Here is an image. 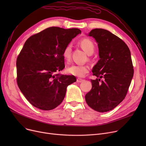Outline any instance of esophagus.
Wrapping results in <instances>:
<instances>
[{
  "label": "esophagus",
  "instance_id": "1",
  "mask_svg": "<svg viewBox=\"0 0 146 146\" xmlns=\"http://www.w3.org/2000/svg\"><path fill=\"white\" fill-rule=\"evenodd\" d=\"M83 81V80L82 79H80V78H78V79H77V82H78V83L82 82Z\"/></svg>",
  "mask_w": 146,
  "mask_h": 146
}]
</instances>
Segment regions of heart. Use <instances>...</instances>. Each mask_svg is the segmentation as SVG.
<instances>
[{
    "instance_id": "heart-1",
    "label": "heart",
    "mask_w": 146,
    "mask_h": 146,
    "mask_svg": "<svg viewBox=\"0 0 146 146\" xmlns=\"http://www.w3.org/2000/svg\"><path fill=\"white\" fill-rule=\"evenodd\" d=\"M79 44L82 48L88 54H93L95 50V45L93 41L89 38H83L80 41ZM72 51V45L71 44H68L65 46L63 50L62 55L64 59L68 61L70 60ZM66 71L68 73L72 75L77 76V77L82 78L89 71V68L87 66L76 65L73 64L67 68Z\"/></svg>"
}]
</instances>
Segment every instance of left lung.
<instances>
[{
	"instance_id": "left-lung-1",
	"label": "left lung",
	"mask_w": 146,
	"mask_h": 146,
	"mask_svg": "<svg viewBox=\"0 0 146 146\" xmlns=\"http://www.w3.org/2000/svg\"><path fill=\"white\" fill-rule=\"evenodd\" d=\"M89 35L98 43L100 60L92 69L93 75L99 79L90 80L92 87L85 100L95 111H110L124 100L131 84L134 74L131 52L121 38L106 29H92Z\"/></svg>"
}]
</instances>
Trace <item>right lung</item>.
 Segmentation results:
<instances>
[{
    "mask_svg": "<svg viewBox=\"0 0 146 146\" xmlns=\"http://www.w3.org/2000/svg\"><path fill=\"white\" fill-rule=\"evenodd\" d=\"M81 33L78 28L52 27L31 36L17 59L18 86L29 101L44 111L56 108L66 95L74 76L58 73L65 67L63 50Z\"/></svg>",
    "mask_w": 146,
    "mask_h": 146,
    "instance_id": "obj_1",
    "label": "right lung"
}]
</instances>
